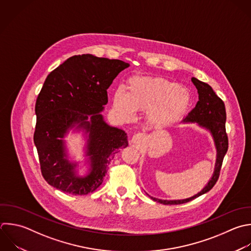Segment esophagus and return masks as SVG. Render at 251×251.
<instances>
[{"instance_id": "1", "label": "esophagus", "mask_w": 251, "mask_h": 251, "mask_svg": "<svg viewBox=\"0 0 251 251\" xmlns=\"http://www.w3.org/2000/svg\"><path fill=\"white\" fill-rule=\"evenodd\" d=\"M144 140H145V136H144L143 133H140V132L133 134V136H132V138H131V142H132L133 144H135V145H140V144H142Z\"/></svg>"}]
</instances>
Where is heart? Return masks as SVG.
Here are the masks:
<instances>
[{
	"instance_id": "obj_1",
	"label": "heart",
	"mask_w": 251,
	"mask_h": 251,
	"mask_svg": "<svg viewBox=\"0 0 251 251\" xmlns=\"http://www.w3.org/2000/svg\"><path fill=\"white\" fill-rule=\"evenodd\" d=\"M113 104L126 120L134 112L148 111L153 126H166L185 113L189 97L178 83L161 77L134 76L128 79L126 92L122 88L114 92Z\"/></svg>"
}]
</instances>
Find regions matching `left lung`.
Instances as JSON below:
<instances>
[{
  "mask_svg": "<svg viewBox=\"0 0 251 251\" xmlns=\"http://www.w3.org/2000/svg\"><path fill=\"white\" fill-rule=\"evenodd\" d=\"M192 83L195 85L198 92V102L196 106L188 113V115L182 120V123H197L198 126L208 129L213 136L214 143L217 149V159L215 164L214 174L207 183V185L197 194L181 200H161L155 197H151L154 201L165 205L182 204L193 200L194 198L208 192L217 182L220 171L222 168L224 157L227 151L228 139L226 132V108L223 100L217 96L212 87L195 77L191 78Z\"/></svg>",
  "mask_w": 251,
  "mask_h": 251,
  "instance_id": "left-lung-1",
  "label": "left lung"
}]
</instances>
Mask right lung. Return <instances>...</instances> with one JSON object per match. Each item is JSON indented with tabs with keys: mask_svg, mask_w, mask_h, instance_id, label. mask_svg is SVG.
Wrapping results in <instances>:
<instances>
[{
	"mask_svg": "<svg viewBox=\"0 0 251 251\" xmlns=\"http://www.w3.org/2000/svg\"><path fill=\"white\" fill-rule=\"evenodd\" d=\"M128 67L121 60L83 54L69 58L47 76L35 104L33 138L42 176L50 185L74 195L93 192L118 149L128 145L126 133L107 125L101 115L108 103L107 89ZM75 124L89 132L91 170L85 177L76 176L77 164L66 159L62 139Z\"/></svg>",
	"mask_w": 251,
	"mask_h": 251,
	"instance_id": "obj_1",
	"label": "right lung"
}]
</instances>
